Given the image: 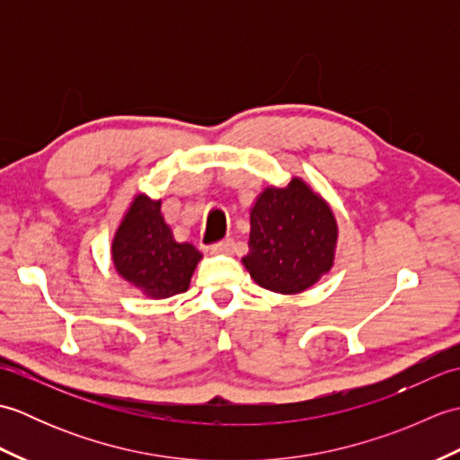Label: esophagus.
Segmentation results:
<instances>
[{
	"instance_id": "esophagus-1",
	"label": "esophagus",
	"mask_w": 460,
	"mask_h": 460,
	"mask_svg": "<svg viewBox=\"0 0 460 460\" xmlns=\"http://www.w3.org/2000/svg\"><path fill=\"white\" fill-rule=\"evenodd\" d=\"M233 251V239H223L219 243H215V245H211V252H221V255H229V252Z\"/></svg>"
}]
</instances>
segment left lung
I'll use <instances>...</instances> for the list:
<instances>
[{"label":"left lung","instance_id":"obj_1","mask_svg":"<svg viewBox=\"0 0 460 460\" xmlns=\"http://www.w3.org/2000/svg\"><path fill=\"white\" fill-rule=\"evenodd\" d=\"M338 227L326 201L295 178L269 188L251 209L249 252L243 257L262 288L295 295L330 270Z\"/></svg>","mask_w":460,"mask_h":460}]
</instances>
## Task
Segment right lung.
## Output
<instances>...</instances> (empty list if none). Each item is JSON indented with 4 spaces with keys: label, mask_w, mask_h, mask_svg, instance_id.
<instances>
[{
    "label": "right lung",
    "mask_w": 460,
    "mask_h": 460,
    "mask_svg": "<svg viewBox=\"0 0 460 460\" xmlns=\"http://www.w3.org/2000/svg\"><path fill=\"white\" fill-rule=\"evenodd\" d=\"M162 201L138 195L112 241L116 270L154 298L185 292L201 252L191 243H178L165 225Z\"/></svg>",
    "instance_id": "add662e5"
}]
</instances>
